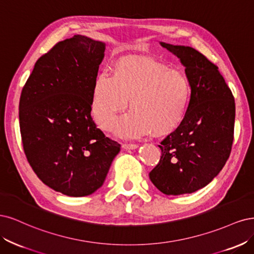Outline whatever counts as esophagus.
I'll list each match as a JSON object with an SVG mask.
<instances>
[{"instance_id":"34e87169","label":"esophagus","mask_w":254,"mask_h":254,"mask_svg":"<svg viewBox=\"0 0 254 254\" xmlns=\"http://www.w3.org/2000/svg\"><path fill=\"white\" fill-rule=\"evenodd\" d=\"M138 148H139L138 144H127V143L122 144V149L125 150H136Z\"/></svg>"}]
</instances>
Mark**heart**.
Returning a JSON list of instances; mask_svg holds the SVG:
<instances>
[{
    "mask_svg": "<svg viewBox=\"0 0 254 254\" xmlns=\"http://www.w3.org/2000/svg\"><path fill=\"white\" fill-rule=\"evenodd\" d=\"M128 100L130 112L118 121V136H167L175 132L187 116L190 81L183 71L158 62L121 59L114 65L113 77L100 72L94 81L92 114L99 127L112 130Z\"/></svg>",
    "mask_w": 254,
    "mask_h": 254,
    "instance_id": "b5f03b06",
    "label": "heart"
}]
</instances>
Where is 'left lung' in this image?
I'll return each instance as SVG.
<instances>
[{"label":"left lung","instance_id":"left-lung-1","mask_svg":"<svg viewBox=\"0 0 254 254\" xmlns=\"http://www.w3.org/2000/svg\"><path fill=\"white\" fill-rule=\"evenodd\" d=\"M185 66L191 85L187 116L161 141V157L150 179L166 195L193 193L225 166L233 142L234 98L218 67L190 46L159 42Z\"/></svg>","mask_w":254,"mask_h":254}]
</instances>
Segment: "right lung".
I'll list each match as a JSON object with an SVG mask.
<instances>
[{
  "instance_id": "1",
  "label": "right lung",
  "mask_w": 254,
  "mask_h": 254,
  "mask_svg": "<svg viewBox=\"0 0 254 254\" xmlns=\"http://www.w3.org/2000/svg\"><path fill=\"white\" fill-rule=\"evenodd\" d=\"M105 43L77 35L36 62L19 104L24 152L37 176L71 197L103 185L120 144L91 116L92 92Z\"/></svg>"
}]
</instances>
